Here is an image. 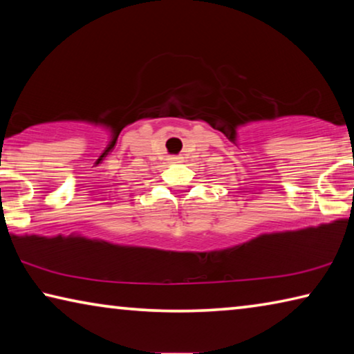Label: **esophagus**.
<instances>
[{"label": "esophagus", "instance_id": "34e87169", "mask_svg": "<svg viewBox=\"0 0 354 354\" xmlns=\"http://www.w3.org/2000/svg\"><path fill=\"white\" fill-rule=\"evenodd\" d=\"M169 160H171V162H179L181 158H178V156H171V158H169Z\"/></svg>", "mask_w": 354, "mask_h": 354}]
</instances>
